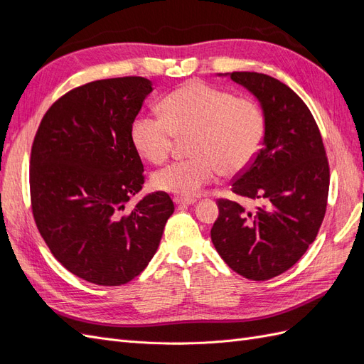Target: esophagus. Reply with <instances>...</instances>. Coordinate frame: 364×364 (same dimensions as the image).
<instances>
[{"label":"esophagus","mask_w":364,"mask_h":364,"mask_svg":"<svg viewBox=\"0 0 364 364\" xmlns=\"http://www.w3.org/2000/svg\"><path fill=\"white\" fill-rule=\"evenodd\" d=\"M174 203L176 205H193L196 203V199H186V197H174Z\"/></svg>","instance_id":"34e87169"}]
</instances>
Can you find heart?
Masks as SVG:
<instances>
[{
    "label": "heart",
    "instance_id": "b5f03b06",
    "mask_svg": "<svg viewBox=\"0 0 364 364\" xmlns=\"http://www.w3.org/2000/svg\"><path fill=\"white\" fill-rule=\"evenodd\" d=\"M162 115L141 114L130 127L139 155L153 164L168 158L176 138H190L185 161L171 162L153 174L161 191L193 199L217 173L246 170L261 147L264 117L249 98L235 97L203 82H190L161 102Z\"/></svg>",
    "mask_w": 364,
    "mask_h": 364
}]
</instances>
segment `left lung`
<instances>
[{
    "instance_id": "left-lung-1",
    "label": "left lung",
    "mask_w": 364,
    "mask_h": 364,
    "mask_svg": "<svg viewBox=\"0 0 364 364\" xmlns=\"http://www.w3.org/2000/svg\"><path fill=\"white\" fill-rule=\"evenodd\" d=\"M229 77L262 107V147L232 181V193L258 206L247 211L218 199L211 240L234 272L267 281L293 267L316 240L326 213L329 165L316 119L293 90L259 73Z\"/></svg>"
}]
</instances>
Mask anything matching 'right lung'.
<instances>
[{
	"instance_id": "add662e5",
	"label": "right lung",
	"mask_w": 364,
	"mask_h": 364,
	"mask_svg": "<svg viewBox=\"0 0 364 364\" xmlns=\"http://www.w3.org/2000/svg\"><path fill=\"white\" fill-rule=\"evenodd\" d=\"M151 90L136 75L74 87L51 105L33 139L30 199L39 234L65 269L97 285L138 277L174 211L164 191L126 211L144 183L130 127Z\"/></svg>"
}]
</instances>
